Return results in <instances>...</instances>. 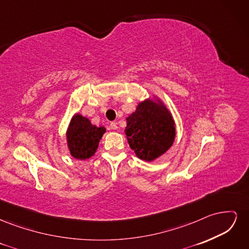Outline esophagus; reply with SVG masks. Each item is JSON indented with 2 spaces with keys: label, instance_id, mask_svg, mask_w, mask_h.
Segmentation results:
<instances>
[{
  "label": "esophagus",
  "instance_id": "obj_1",
  "mask_svg": "<svg viewBox=\"0 0 249 249\" xmlns=\"http://www.w3.org/2000/svg\"><path fill=\"white\" fill-rule=\"evenodd\" d=\"M110 127H111V129L112 130H117V124L116 123H114V122H113V123H111L110 124Z\"/></svg>",
  "mask_w": 249,
  "mask_h": 249
}]
</instances>
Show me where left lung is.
I'll use <instances>...</instances> for the list:
<instances>
[{"instance_id": "1", "label": "left lung", "mask_w": 249, "mask_h": 249, "mask_svg": "<svg viewBox=\"0 0 249 249\" xmlns=\"http://www.w3.org/2000/svg\"><path fill=\"white\" fill-rule=\"evenodd\" d=\"M124 132L130 147L139 159L153 161L172 145L176 126L166 109L145 101L126 118Z\"/></svg>"}]
</instances>
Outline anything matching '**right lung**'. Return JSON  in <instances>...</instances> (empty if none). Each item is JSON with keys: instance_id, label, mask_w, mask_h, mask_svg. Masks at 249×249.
<instances>
[{"instance_id": "add662e5", "label": "right lung", "mask_w": 249, "mask_h": 249, "mask_svg": "<svg viewBox=\"0 0 249 249\" xmlns=\"http://www.w3.org/2000/svg\"><path fill=\"white\" fill-rule=\"evenodd\" d=\"M105 132L104 126L93 125L88 118L74 115L67 130V143L71 156L80 160L93 156Z\"/></svg>"}]
</instances>
